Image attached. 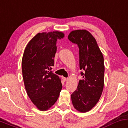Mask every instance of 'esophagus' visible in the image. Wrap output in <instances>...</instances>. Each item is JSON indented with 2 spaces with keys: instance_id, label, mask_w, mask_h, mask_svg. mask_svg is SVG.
Here are the masks:
<instances>
[{
  "instance_id": "esophagus-1",
  "label": "esophagus",
  "mask_w": 128,
  "mask_h": 128,
  "mask_svg": "<svg viewBox=\"0 0 128 128\" xmlns=\"http://www.w3.org/2000/svg\"><path fill=\"white\" fill-rule=\"evenodd\" d=\"M62 79L63 81H64V82H65V81H66V80H67V78H64V77H62Z\"/></svg>"
}]
</instances>
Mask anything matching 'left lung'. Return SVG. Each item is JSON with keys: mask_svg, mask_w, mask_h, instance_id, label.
Here are the masks:
<instances>
[{"mask_svg": "<svg viewBox=\"0 0 128 128\" xmlns=\"http://www.w3.org/2000/svg\"><path fill=\"white\" fill-rule=\"evenodd\" d=\"M70 42L79 49V66L83 79L79 82L77 89L71 94L72 105L77 110L86 112L99 101L104 83V57L95 38L86 30L70 32Z\"/></svg>", "mask_w": 128, "mask_h": 128, "instance_id": "left-lung-1", "label": "left lung"}]
</instances>
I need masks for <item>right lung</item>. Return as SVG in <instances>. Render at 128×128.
<instances>
[{"label": "right lung", "mask_w": 128, "mask_h": 128, "mask_svg": "<svg viewBox=\"0 0 128 128\" xmlns=\"http://www.w3.org/2000/svg\"><path fill=\"white\" fill-rule=\"evenodd\" d=\"M64 36L58 31L38 33L24 50L22 59L24 86L32 102L42 111L52 106L62 88L61 79L50 70L54 65L57 40Z\"/></svg>", "instance_id": "1"}]
</instances>
